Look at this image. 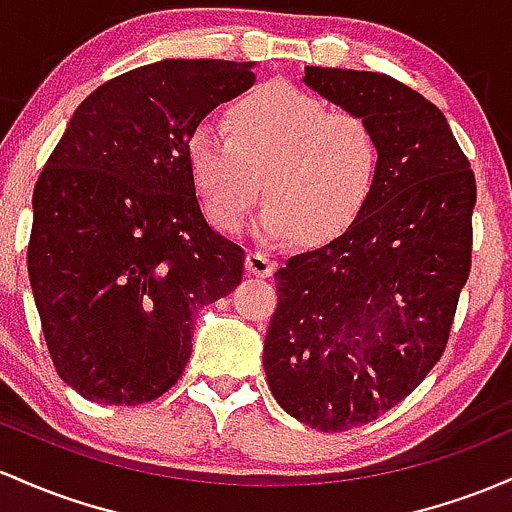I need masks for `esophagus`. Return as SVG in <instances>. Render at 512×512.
Listing matches in <instances>:
<instances>
[{"mask_svg":"<svg viewBox=\"0 0 512 512\" xmlns=\"http://www.w3.org/2000/svg\"><path fill=\"white\" fill-rule=\"evenodd\" d=\"M245 269L250 274H255V277H272L274 269H277V262L269 260V257L262 255V252H247Z\"/></svg>","mask_w":512,"mask_h":512,"instance_id":"34e87169","label":"esophagus"}]
</instances>
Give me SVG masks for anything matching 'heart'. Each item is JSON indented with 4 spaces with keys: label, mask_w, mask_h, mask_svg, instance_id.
<instances>
[{
    "label": "heart",
    "mask_w": 512,
    "mask_h": 512,
    "mask_svg": "<svg viewBox=\"0 0 512 512\" xmlns=\"http://www.w3.org/2000/svg\"><path fill=\"white\" fill-rule=\"evenodd\" d=\"M226 132L199 126L184 143L189 179L206 216L238 230L260 196L257 233L320 247L340 238L372 204L384 150L372 123L333 111L289 82H267L235 99Z\"/></svg>",
    "instance_id": "b5f03b06"
}]
</instances>
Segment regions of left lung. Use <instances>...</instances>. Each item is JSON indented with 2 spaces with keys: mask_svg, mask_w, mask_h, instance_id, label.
Segmentation results:
<instances>
[{
  "mask_svg": "<svg viewBox=\"0 0 512 512\" xmlns=\"http://www.w3.org/2000/svg\"><path fill=\"white\" fill-rule=\"evenodd\" d=\"M306 87L372 123L384 150L367 211L274 274L265 374L286 413L359 428L411 393L445 352L471 267L476 179L440 109L379 72L306 67Z\"/></svg>",
  "mask_w": 512,
  "mask_h": 512,
  "instance_id": "obj_1",
  "label": "left lung"
}]
</instances>
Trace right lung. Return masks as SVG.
Instances as JSON below:
<instances>
[{
  "label": "right lung",
  "instance_id": "1",
  "mask_svg": "<svg viewBox=\"0 0 512 512\" xmlns=\"http://www.w3.org/2000/svg\"><path fill=\"white\" fill-rule=\"evenodd\" d=\"M255 63L160 60L77 106L33 189L28 279L67 386L106 406L162 396L192 355L194 316L243 279L209 226L184 143L255 84Z\"/></svg>",
  "mask_w": 512,
  "mask_h": 512
}]
</instances>
